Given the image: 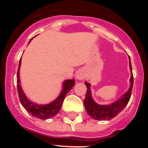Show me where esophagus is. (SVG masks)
<instances>
[{
  "label": "esophagus",
  "mask_w": 148,
  "mask_h": 148,
  "mask_svg": "<svg viewBox=\"0 0 148 148\" xmlns=\"http://www.w3.org/2000/svg\"><path fill=\"white\" fill-rule=\"evenodd\" d=\"M76 78L77 79H78V80H83V79H84V78L86 77V75H85V73H84V71L82 70H79L78 72H77L76 73Z\"/></svg>",
  "instance_id": "1"
}]
</instances>
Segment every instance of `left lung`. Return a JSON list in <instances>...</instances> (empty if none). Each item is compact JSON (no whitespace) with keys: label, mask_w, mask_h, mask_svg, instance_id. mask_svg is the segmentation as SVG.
I'll list each match as a JSON object with an SVG mask.
<instances>
[{"label":"left lung","mask_w":148,"mask_h":148,"mask_svg":"<svg viewBox=\"0 0 148 148\" xmlns=\"http://www.w3.org/2000/svg\"><path fill=\"white\" fill-rule=\"evenodd\" d=\"M129 60H130V71H131V77H130V88L121 97H120L119 99H118L115 102L112 103L111 104L100 105V104L95 103L92 99V95H91L90 84L87 83V82H84L87 89L85 99L84 100V104L86 111L92 119L95 120L111 119L116 117L128 104L130 97H131V90L133 86V73H132V66L130 57H129Z\"/></svg>","instance_id":"8db88e82"}]
</instances>
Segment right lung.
Returning <instances> with one entry per match:
<instances>
[{"label": "right lung", "instance_id": "1", "mask_svg": "<svg viewBox=\"0 0 148 148\" xmlns=\"http://www.w3.org/2000/svg\"><path fill=\"white\" fill-rule=\"evenodd\" d=\"M32 39V38H31V40ZM31 40H29V42L31 41ZM21 58L19 61L18 73H17V87H18V95H19V99H20V101L22 106L30 114L37 117V118L40 119H48L49 118H52L56 116L61 109L65 96L75 84V79H71V80L69 79V80H66L64 82L61 92L56 100L48 104L39 105V104H35L29 100L21 87V82L20 78H19V69H20L21 62Z\"/></svg>", "mask_w": 148, "mask_h": 148}]
</instances>
